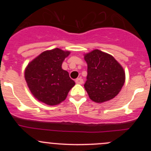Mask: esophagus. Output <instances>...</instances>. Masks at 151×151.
Here are the masks:
<instances>
[{
  "label": "esophagus",
  "mask_w": 151,
  "mask_h": 151,
  "mask_svg": "<svg viewBox=\"0 0 151 151\" xmlns=\"http://www.w3.org/2000/svg\"><path fill=\"white\" fill-rule=\"evenodd\" d=\"M75 83H77V84L82 85L83 83V80L82 78H77V79H76Z\"/></svg>",
  "instance_id": "obj_1"
}]
</instances>
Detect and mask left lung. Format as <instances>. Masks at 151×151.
<instances>
[{
	"instance_id": "left-lung-1",
	"label": "left lung",
	"mask_w": 151,
	"mask_h": 151,
	"mask_svg": "<svg viewBox=\"0 0 151 151\" xmlns=\"http://www.w3.org/2000/svg\"><path fill=\"white\" fill-rule=\"evenodd\" d=\"M88 64V75L84 87L89 98L103 103L115 98L124 85L123 68L108 53L94 50L84 55Z\"/></svg>"
}]
</instances>
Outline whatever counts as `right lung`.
I'll use <instances>...</instances> for the list:
<instances>
[{
    "mask_svg": "<svg viewBox=\"0 0 151 151\" xmlns=\"http://www.w3.org/2000/svg\"><path fill=\"white\" fill-rule=\"evenodd\" d=\"M69 51L55 48L46 50L35 58L25 69V79L32 95L50 106L64 101L75 83L62 63Z\"/></svg>",
    "mask_w": 151,
    "mask_h": 151,
    "instance_id": "1",
    "label": "right lung"
}]
</instances>
